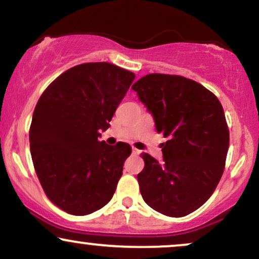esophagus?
Instances as JSON below:
<instances>
[{
  "mask_svg": "<svg viewBox=\"0 0 259 259\" xmlns=\"http://www.w3.org/2000/svg\"><path fill=\"white\" fill-rule=\"evenodd\" d=\"M140 152H141V151H140V150H138V148L133 147V154H139Z\"/></svg>",
  "mask_w": 259,
  "mask_h": 259,
  "instance_id": "esophagus-1",
  "label": "esophagus"
}]
</instances>
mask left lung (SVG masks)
<instances>
[{
    "label": "left lung",
    "instance_id": "obj_1",
    "mask_svg": "<svg viewBox=\"0 0 259 259\" xmlns=\"http://www.w3.org/2000/svg\"><path fill=\"white\" fill-rule=\"evenodd\" d=\"M133 90L152 113L157 132L168 138L162 144L163 162L141 153L142 198L162 214L185 217L212 196L224 171L229 148L224 109L213 92L181 75L147 74Z\"/></svg>",
    "mask_w": 259,
    "mask_h": 259
}]
</instances>
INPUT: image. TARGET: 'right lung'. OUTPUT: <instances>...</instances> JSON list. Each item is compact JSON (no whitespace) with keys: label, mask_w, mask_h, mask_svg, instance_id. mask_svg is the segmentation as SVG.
<instances>
[{"label":"right lung","mask_w":259,"mask_h":259,"mask_svg":"<svg viewBox=\"0 0 259 259\" xmlns=\"http://www.w3.org/2000/svg\"><path fill=\"white\" fill-rule=\"evenodd\" d=\"M134 79L112 63H82L37 101L29 130L32 163L49 200L69 214H90L113 197L132 147L99 141L100 130L109 127Z\"/></svg>","instance_id":"obj_1"}]
</instances>
